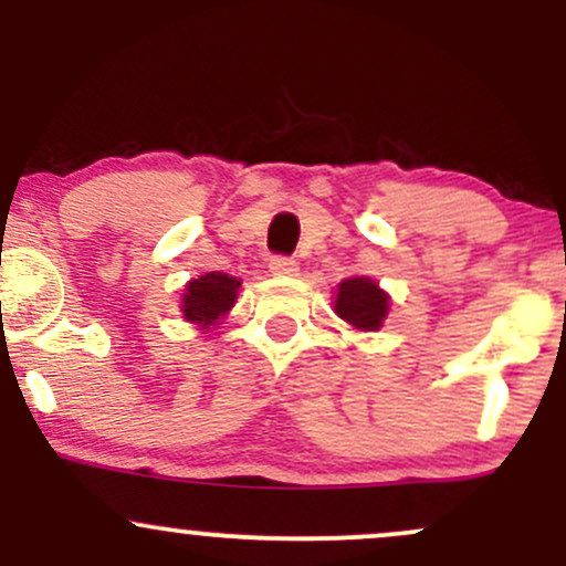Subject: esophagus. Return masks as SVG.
Masks as SVG:
<instances>
[{
    "label": "esophagus",
    "instance_id": "esophagus-1",
    "mask_svg": "<svg viewBox=\"0 0 566 566\" xmlns=\"http://www.w3.org/2000/svg\"><path fill=\"white\" fill-rule=\"evenodd\" d=\"M269 269L274 276H295L297 274V263L292 261V258H284V255L271 258Z\"/></svg>",
    "mask_w": 566,
    "mask_h": 566
}]
</instances>
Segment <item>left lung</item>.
Instances as JSON below:
<instances>
[{
  "mask_svg": "<svg viewBox=\"0 0 566 566\" xmlns=\"http://www.w3.org/2000/svg\"><path fill=\"white\" fill-rule=\"evenodd\" d=\"M335 314L359 333H375L388 314V295L367 276L346 279L337 284Z\"/></svg>",
  "mask_w": 566,
  "mask_h": 566,
  "instance_id": "1",
  "label": "left lung"
}]
</instances>
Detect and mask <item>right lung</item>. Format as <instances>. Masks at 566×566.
Wrapping results in <instances>:
<instances>
[{
    "label": "right lung",
    "instance_id": "1",
    "mask_svg": "<svg viewBox=\"0 0 566 566\" xmlns=\"http://www.w3.org/2000/svg\"><path fill=\"white\" fill-rule=\"evenodd\" d=\"M239 287H242L239 279L220 274V271L191 279L184 292V319L199 324L201 329H210L233 308Z\"/></svg>",
    "mask_w": 566,
    "mask_h": 566
}]
</instances>
